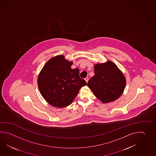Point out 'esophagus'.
Returning <instances> with one entry per match:
<instances>
[{
  "mask_svg": "<svg viewBox=\"0 0 156 156\" xmlns=\"http://www.w3.org/2000/svg\"><path fill=\"white\" fill-rule=\"evenodd\" d=\"M85 81H86V83H87V82H88V81H89V79H88V77H86V78L85 79Z\"/></svg>",
  "mask_w": 156,
  "mask_h": 156,
  "instance_id": "esophagus-1",
  "label": "esophagus"
}]
</instances>
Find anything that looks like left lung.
<instances>
[{"label":"left lung","instance_id":"8db88e82","mask_svg":"<svg viewBox=\"0 0 156 156\" xmlns=\"http://www.w3.org/2000/svg\"><path fill=\"white\" fill-rule=\"evenodd\" d=\"M95 75L89 80L87 86L103 103L113 102L122 95L126 85L123 73L111 61L96 63Z\"/></svg>","mask_w":156,"mask_h":156}]
</instances>
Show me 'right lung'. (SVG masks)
<instances>
[{"instance_id": "add662e5", "label": "right lung", "mask_w": 156, "mask_h": 156, "mask_svg": "<svg viewBox=\"0 0 156 156\" xmlns=\"http://www.w3.org/2000/svg\"><path fill=\"white\" fill-rule=\"evenodd\" d=\"M73 62L63 55L52 57L38 76L37 83L42 96L51 105L65 108L72 104L86 81L79 76V69H71Z\"/></svg>"}]
</instances>
